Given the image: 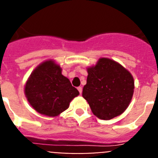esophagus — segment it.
I'll return each mask as SVG.
<instances>
[{
	"instance_id": "esophagus-1",
	"label": "esophagus",
	"mask_w": 158,
	"mask_h": 158,
	"mask_svg": "<svg viewBox=\"0 0 158 158\" xmlns=\"http://www.w3.org/2000/svg\"><path fill=\"white\" fill-rule=\"evenodd\" d=\"M78 90H79V94H82V91H83V88H82V87H78Z\"/></svg>"
}]
</instances>
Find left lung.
Segmentation results:
<instances>
[{
    "label": "left lung",
    "mask_w": 158,
    "mask_h": 158,
    "mask_svg": "<svg viewBox=\"0 0 158 158\" xmlns=\"http://www.w3.org/2000/svg\"><path fill=\"white\" fill-rule=\"evenodd\" d=\"M87 84L83 97L93 114L100 119L110 120L128 107L134 82L131 74L114 60L101 58L94 67L87 69Z\"/></svg>",
    "instance_id": "left-lung-1"
}]
</instances>
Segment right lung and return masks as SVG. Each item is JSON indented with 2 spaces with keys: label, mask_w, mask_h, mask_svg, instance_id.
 I'll return each mask as SVG.
<instances>
[{
  "label": "right lung",
  "mask_w": 158,
  "mask_h": 158,
  "mask_svg": "<svg viewBox=\"0 0 158 158\" xmlns=\"http://www.w3.org/2000/svg\"><path fill=\"white\" fill-rule=\"evenodd\" d=\"M61 71L60 66L48 60L38 66L27 81L26 97L40 114L57 116L68 109L70 102L79 94Z\"/></svg>",
  "instance_id": "add662e5"
}]
</instances>
